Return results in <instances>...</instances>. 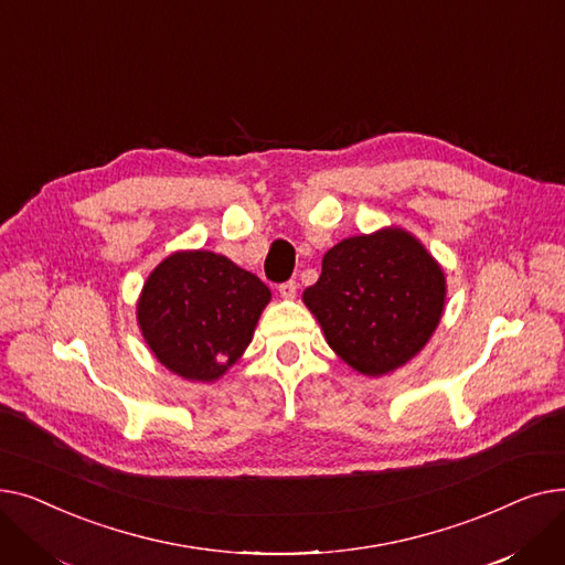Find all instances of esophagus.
Returning a JSON list of instances; mask_svg holds the SVG:
<instances>
[{
  "label": "esophagus",
  "instance_id": "1",
  "mask_svg": "<svg viewBox=\"0 0 565 565\" xmlns=\"http://www.w3.org/2000/svg\"><path fill=\"white\" fill-rule=\"evenodd\" d=\"M295 292H298V284H295L292 279H290V281H284V284L279 286V295H281L284 300H292Z\"/></svg>",
  "mask_w": 565,
  "mask_h": 565
}]
</instances>
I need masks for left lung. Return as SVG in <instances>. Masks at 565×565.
Instances as JSON below:
<instances>
[{"label": "left lung", "instance_id": "8db88e82", "mask_svg": "<svg viewBox=\"0 0 565 565\" xmlns=\"http://www.w3.org/2000/svg\"><path fill=\"white\" fill-rule=\"evenodd\" d=\"M447 281L439 263L403 228L345 237L322 256L302 295L339 358L371 377L407 364L433 337Z\"/></svg>", "mask_w": 565, "mask_h": 565}]
</instances>
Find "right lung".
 <instances>
[{
    "instance_id": "obj_1",
    "label": "right lung",
    "mask_w": 565,
    "mask_h": 565,
    "mask_svg": "<svg viewBox=\"0 0 565 565\" xmlns=\"http://www.w3.org/2000/svg\"><path fill=\"white\" fill-rule=\"evenodd\" d=\"M270 288L213 252H175L146 279L141 334L160 364L194 382L224 375L252 343Z\"/></svg>"
}]
</instances>
